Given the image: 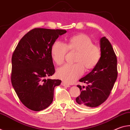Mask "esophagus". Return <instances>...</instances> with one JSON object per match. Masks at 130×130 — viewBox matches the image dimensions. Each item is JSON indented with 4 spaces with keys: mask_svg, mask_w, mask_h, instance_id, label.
Returning a JSON list of instances; mask_svg holds the SVG:
<instances>
[{
    "mask_svg": "<svg viewBox=\"0 0 130 130\" xmlns=\"http://www.w3.org/2000/svg\"><path fill=\"white\" fill-rule=\"evenodd\" d=\"M61 84L63 86H66V87H70V85L69 84H68L67 83L65 82H61Z\"/></svg>",
    "mask_w": 130,
    "mask_h": 130,
    "instance_id": "esophagus-1",
    "label": "esophagus"
}]
</instances>
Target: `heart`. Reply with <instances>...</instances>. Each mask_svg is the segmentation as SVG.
<instances>
[{
  "label": "heart",
  "mask_w": 130,
  "mask_h": 130,
  "mask_svg": "<svg viewBox=\"0 0 130 130\" xmlns=\"http://www.w3.org/2000/svg\"><path fill=\"white\" fill-rule=\"evenodd\" d=\"M68 51H77L75 64H66L57 70V77L67 83H73L84 73L85 68L90 70L100 60L101 51L90 37L84 34L72 36L66 44L56 41L51 48V57L57 65L64 63Z\"/></svg>",
  "instance_id": "b5f03b06"
}]
</instances>
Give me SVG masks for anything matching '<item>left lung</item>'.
Masks as SVG:
<instances>
[{"mask_svg": "<svg viewBox=\"0 0 130 130\" xmlns=\"http://www.w3.org/2000/svg\"><path fill=\"white\" fill-rule=\"evenodd\" d=\"M101 56L99 64L90 73L79 79L89 85L85 88L77 85L80 94L76 102L83 108L100 105L109 96L118 77L117 57L113 47L107 38L100 40Z\"/></svg>", "mask_w": 130, "mask_h": 130, "instance_id": "obj_1", "label": "left lung"}]
</instances>
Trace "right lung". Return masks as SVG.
<instances>
[{"label": "right lung", "mask_w": 130, "mask_h": 130, "mask_svg": "<svg viewBox=\"0 0 130 130\" xmlns=\"http://www.w3.org/2000/svg\"><path fill=\"white\" fill-rule=\"evenodd\" d=\"M67 32L62 29L35 28L21 39L12 54L11 80L25 107L35 111L46 109L52 103L55 86L61 80L46 79L55 73L51 48Z\"/></svg>", "instance_id": "add662e5"}]
</instances>
